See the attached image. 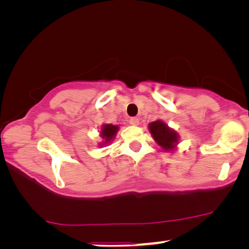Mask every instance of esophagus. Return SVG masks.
I'll list each match as a JSON object with an SVG mask.
<instances>
[{
    "label": "esophagus",
    "mask_w": 249,
    "mask_h": 249,
    "mask_svg": "<svg viewBox=\"0 0 249 249\" xmlns=\"http://www.w3.org/2000/svg\"><path fill=\"white\" fill-rule=\"evenodd\" d=\"M130 124L132 125H138L139 124V119L138 118H131L130 119Z\"/></svg>",
    "instance_id": "34e87169"
}]
</instances>
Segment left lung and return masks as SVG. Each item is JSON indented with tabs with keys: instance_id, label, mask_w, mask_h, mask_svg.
<instances>
[{
	"instance_id": "obj_1",
	"label": "left lung",
	"mask_w": 249,
	"mask_h": 249,
	"mask_svg": "<svg viewBox=\"0 0 249 249\" xmlns=\"http://www.w3.org/2000/svg\"><path fill=\"white\" fill-rule=\"evenodd\" d=\"M148 130L156 144L164 152L173 153L178 147L180 142L179 134L161 119L148 124Z\"/></svg>"
}]
</instances>
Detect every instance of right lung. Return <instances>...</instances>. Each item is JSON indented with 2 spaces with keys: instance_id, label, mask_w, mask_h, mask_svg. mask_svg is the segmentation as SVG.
<instances>
[{
  "instance_id": "add662e5",
  "label": "right lung",
  "mask_w": 249,
  "mask_h": 249,
  "mask_svg": "<svg viewBox=\"0 0 249 249\" xmlns=\"http://www.w3.org/2000/svg\"><path fill=\"white\" fill-rule=\"evenodd\" d=\"M119 129L118 124H104L101 125L100 128V137L102 138V142H98L100 147H104V146L110 145L113 139L117 136Z\"/></svg>"
}]
</instances>
